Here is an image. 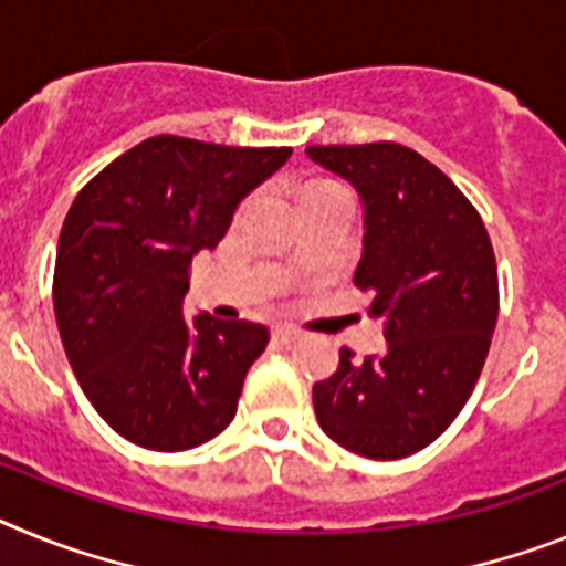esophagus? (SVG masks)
Returning a JSON list of instances; mask_svg holds the SVG:
<instances>
[{
	"instance_id": "1",
	"label": "esophagus",
	"mask_w": 566,
	"mask_h": 566,
	"mask_svg": "<svg viewBox=\"0 0 566 566\" xmlns=\"http://www.w3.org/2000/svg\"><path fill=\"white\" fill-rule=\"evenodd\" d=\"M298 336H302V331L293 325H275L273 327V339L275 342H284V345H291V342H296Z\"/></svg>"
}]
</instances>
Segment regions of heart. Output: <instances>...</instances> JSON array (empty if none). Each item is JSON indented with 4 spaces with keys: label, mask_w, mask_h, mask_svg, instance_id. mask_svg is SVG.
Here are the masks:
<instances>
[{
    "label": "heart",
    "mask_w": 566,
    "mask_h": 566,
    "mask_svg": "<svg viewBox=\"0 0 566 566\" xmlns=\"http://www.w3.org/2000/svg\"><path fill=\"white\" fill-rule=\"evenodd\" d=\"M331 187H336V184H327V180H313V184H307V187L302 189V198H305V195H313V192H322V189H331Z\"/></svg>",
    "instance_id": "obj_1"
}]
</instances>
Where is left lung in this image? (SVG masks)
Returning a JSON list of instances; mask_svg holds the SVG:
<instances>
[{
    "label": "left lung",
    "mask_w": 566,
    "mask_h": 566,
    "mask_svg": "<svg viewBox=\"0 0 566 566\" xmlns=\"http://www.w3.org/2000/svg\"><path fill=\"white\" fill-rule=\"evenodd\" d=\"M363 201L354 282L371 293L386 350L313 386L322 431L348 452L397 460L420 452L467 406L497 322L492 241L469 198L400 144L307 146Z\"/></svg>",
    "instance_id": "1"
}]
</instances>
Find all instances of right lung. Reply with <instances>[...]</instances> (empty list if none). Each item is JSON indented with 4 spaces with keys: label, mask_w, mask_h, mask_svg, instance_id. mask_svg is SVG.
Masks as SVG:
<instances>
[{
    "label": "right lung",
    "mask_w": 566,
    "mask_h": 566,
    "mask_svg": "<svg viewBox=\"0 0 566 566\" xmlns=\"http://www.w3.org/2000/svg\"><path fill=\"white\" fill-rule=\"evenodd\" d=\"M291 146L158 135L85 184L65 216L54 313L97 415L129 443L184 452L230 426L268 327L184 313L189 264L230 230Z\"/></svg>",
    "instance_id": "right-lung-1"
}]
</instances>
